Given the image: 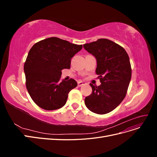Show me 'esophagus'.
I'll list each match as a JSON object with an SVG mask.
<instances>
[{
    "mask_svg": "<svg viewBox=\"0 0 157 157\" xmlns=\"http://www.w3.org/2000/svg\"><path fill=\"white\" fill-rule=\"evenodd\" d=\"M86 83L85 82H84V81H78V86H79V87H80V86H82V85H84V84H86Z\"/></svg>",
    "mask_w": 157,
    "mask_h": 157,
    "instance_id": "1",
    "label": "esophagus"
}]
</instances>
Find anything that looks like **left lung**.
<instances>
[{
  "instance_id": "obj_1",
  "label": "left lung",
  "mask_w": 157,
  "mask_h": 157,
  "mask_svg": "<svg viewBox=\"0 0 157 157\" xmlns=\"http://www.w3.org/2000/svg\"><path fill=\"white\" fill-rule=\"evenodd\" d=\"M83 47L96 58V73L101 82L98 86L90 84L92 92L85 98V105L96 114L108 113L119 105L126 95L132 77L129 56L122 46L106 39Z\"/></svg>"
}]
</instances>
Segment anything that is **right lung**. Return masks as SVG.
Masks as SVG:
<instances>
[{"instance_id":"1","label":"right lung","mask_w":157,"mask_h":157,"mask_svg":"<svg viewBox=\"0 0 157 157\" xmlns=\"http://www.w3.org/2000/svg\"><path fill=\"white\" fill-rule=\"evenodd\" d=\"M82 48L57 37H50L32 46L24 64L26 87L36 105L52 111L65 105L68 94L77 86L73 78L60 80L61 71L70 69L71 59Z\"/></svg>"}]
</instances>
